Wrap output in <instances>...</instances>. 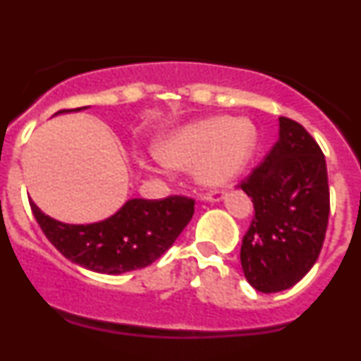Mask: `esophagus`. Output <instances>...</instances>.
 <instances>
[{
  "label": "esophagus",
  "mask_w": 361,
  "mask_h": 361,
  "mask_svg": "<svg viewBox=\"0 0 361 361\" xmlns=\"http://www.w3.org/2000/svg\"><path fill=\"white\" fill-rule=\"evenodd\" d=\"M202 199L207 200V202H216V200L221 199V192H219V190H211V192L204 193Z\"/></svg>",
  "instance_id": "esophagus-1"
}]
</instances>
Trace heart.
Wrapping results in <instances>:
<instances>
[{
    "label": "heart",
    "mask_w": 361,
    "mask_h": 361,
    "mask_svg": "<svg viewBox=\"0 0 361 361\" xmlns=\"http://www.w3.org/2000/svg\"><path fill=\"white\" fill-rule=\"evenodd\" d=\"M256 147V130L245 119L212 117L173 133L157 147L162 162L173 168L195 166L202 183H228L247 168Z\"/></svg>",
    "instance_id": "b5f03b06"
}]
</instances>
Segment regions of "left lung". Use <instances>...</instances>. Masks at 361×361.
I'll list each match as a JSON object with an SVG mask.
<instances>
[{"label":"left lung","instance_id":"obj_1","mask_svg":"<svg viewBox=\"0 0 361 361\" xmlns=\"http://www.w3.org/2000/svg\"><path fill=\"white\" fill-rule=\"evenodd\" d=\"M279 123V142L238 185L254 206L242 238V270L264 294L289 289L311 270L331 212L324 152L299 123L289 117Z\"/></svg>","mask_w":361,"mask_h":361}]
</instances>
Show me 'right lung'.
Masks as SVG:
<instances>
[{
	"label": "right lung",
	"mask_w": 361,
	"mask_h": 361,
	"mask_svg": "<svg viewBox=\"0 0 361 361\" xmlns=\"http://www.w3.org/2000/svg\"><path fill=\"white\" fill-rule=\"evenodd\" d=\"M29 204L43 233L67 259L107 275L140 270L159 259L195 211V200L183 195L159 200L131 199L104 221L67 225L44 214L32 200Z\"/></svg>",
	"instance_id": "right-lung-1"
}]
</instances>
